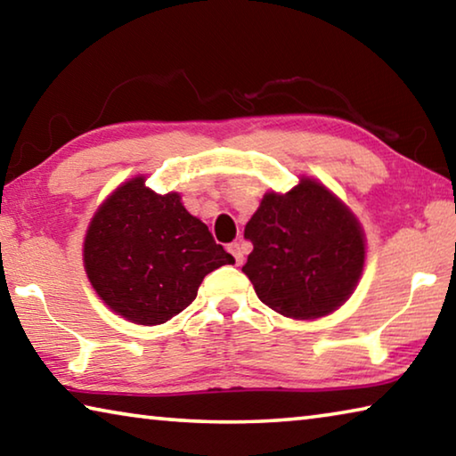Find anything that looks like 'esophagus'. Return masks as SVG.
Here are the masks:
<instances>
[{
	"label": "esophagus",
	"mask_w": 456,
	"mask_h": 456,
	"mask_svg": "<svg viewBox=\"0 0 456 456\" xmlns=\"http://www.w3.org/2000/svg\"><path fill=\"white\" fill-rule=\"evenodd\" d=\"M229 253L231 256L235 257V261H237V265H241L243 264V259H245V256H243V247H241V243H231L229 247Z\"/></svg>",
	"instance_id": "34e87169"
}]
</instances>
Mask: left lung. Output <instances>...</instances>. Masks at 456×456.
Listing matches in <instances>:
<instances>
[{"instance_id":"1","label":"left lung","mask_w":456,"mask_h":456,"mask_svg":"<svg viewBox=\"0 0 456 456\" xmlns=\"http://www.w3.org/2000/svg\"><path fill=\"white\" fill-rule=\"evenodd\" d=\"M253 251L243 273L257 297L293 320H318L344 305L364 272L366 237L348 205L302 176L288 192L269 191L245 225Z\"/></svg>"}]
</instances>
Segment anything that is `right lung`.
I'll return each instance as SVG.
<instances>
[{
  "label": "right lung",
  "instance_id": "1",
  "mask_svg": "<svg viewBox=\"0 0 456 456\" xmlns=\"http://www.w3.org/2000/svg\"><path fill=\"white\" fill-rule=\"evenodd\" d=\"M138 175L98 207L84 237V269L114 314L159 326L197 297L207 273L235 264L179 192L159 195Z\"/></svg>",
  "mask_w": 456,
  "mask_h": 456
}]
</instances>
